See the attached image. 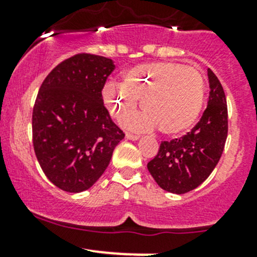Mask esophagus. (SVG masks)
<instances>
[{"label":"esophagus","mask_w":257,"mask_h":257,"mask_svg":"<svg viewBox=\"0 0 257 257\" xmlns=\"http://www.w3.org/2000/svg\"><path fill=\"white\" fill-rule=\"evenodd\" d=\"M125 137L126 139H131V141H138V139L141 138V136H138V134H133V133H126Z\"/></svg>","instance_id":"esophagus-1"}]
</instances>
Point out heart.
I'll list each match as a JSON object with an SVG mask.
<instances>
[{"label":"heart","instance_id":"heart-1","mask_svg":"<svg viewBox=\"0 0 257 257\" xmlns=\"http://www.w3.org/2000/svg\"><path fill=\"white\" fill-rule=\"evenodd\" d=\"M102 95L119 120L136 112L141 99L144 112L126 120L131 129L149 131L158 125L165 136H178L190 129L201 112L205 79L194 66L152 62L126 71L121 84L107 83Z\"/></svg>","mask_w":257,"mask_h":257}]
</instances>
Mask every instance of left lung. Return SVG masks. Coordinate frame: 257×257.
I'll return each mask as SVG.
<instances>
[{
	"instance_id": "8db88e82",
	"label": "left lung",
	"mask_w": 257,
	"mask_h": 257,
	"mask_svg": "<svg viewBox=\"0 0 257 257\" xmlns=\"http://www.w3.org/2000/svg\"><path fill=\"white\" fill-rule=\"evenodd\" d=\"M209 102L203 116L179 139L162 142L148 170L164 190L185 194L208 179L219 163L227 137V105L224 88L208 69Z\"/></svg>"
}]
</instances>
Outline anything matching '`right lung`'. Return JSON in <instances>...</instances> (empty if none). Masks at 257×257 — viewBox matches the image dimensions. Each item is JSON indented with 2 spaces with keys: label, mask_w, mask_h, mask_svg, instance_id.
<instances>
[{
  "label": "right lung",
  "mask_w": 257,
  "mask_h": 257,
  "mask_svg": "<svg viewBox=\"0 0 257 257\" xmlns=\"http://www.w3.org/2000/svg\"><path fill=\"white\" fill-rule=\"evenodd\" d=\"M114 68L112 59L78 53L54 67L41 85L32 113L33 148L46 177L62 190L89 189L124 138L102 97Z\"/></svg>",
  "instance_id": "add662e5"
}]
</instances>
